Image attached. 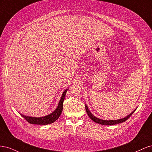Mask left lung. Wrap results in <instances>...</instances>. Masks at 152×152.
<instances>
[{"label":"left lung","mask_w":152,"mask_h":152,"mask_svg":"<svg viewBox=\"0 0 152 152\" xmlns=\"http://www.w3.org/2000/svg\"><path fill=\"white\" fill-rule=\"evenodd\" d=\"M86 112L87 113V115H88L89 117H90V118L91 119V120H93L94 122L98 123L99 124H101V125H104V126H112V125H115V124H120V123H122V122H125L126 121H127V119L129 118L131 115L132 114L134 113L135 112L136 109L133 111L132 113H131L129 115H128L126 117H124L123 118H120L118 119V120H110V121H107V120H102V119H100V118H98L97 117H96L94 115H93V114H92L91 113V112L88 109V107H87V106L86 104Z\"/></svg>","instance_id":"left-lung-1"}]
</instances>
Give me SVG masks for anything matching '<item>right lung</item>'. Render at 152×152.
<instances>
[{"label":"right lung","mask_w":152,"mask_h":152,"mask_svg":"<svg viewBox=\"0 0 152 152\" xmlns=\"http://www.w3.org/2000/svg\"><path fill=\"white\" fill-rule=\"evenodd\" d=\"M68 89H66V90L64 91V92L62 94L61 98L60 100H59V102L58 103L56 109L51 113L48 115L42 117H33L26 116L21 113L20 115L30 124H37V125H47V124L53 123L54 122H55L57 120V119L59 117V116L61 115L62 110H63V101L65 99V95Z\"/></svg>","instance_id":"add662e5"}]
</instances>
